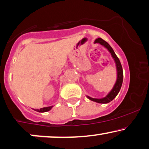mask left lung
Returning <instances> with one entry per match:
<instances>
[{
  "label": "left lung",
  "instance_id": "obj_1",
  "mask_svg": "<svg viewBox=\"0 0 149 149\" xmlns=\"http://www.w3.org/2000/svg\"><path fill=\"white\" fill-rule=\"evenodd\" d=\"M95 43H100L101 45H103L106 47V48L108 49V50L109 51L110 53H111L112 56L114 58V61H115V63H116V68H117V81L116 83H115V86H114L113 88L112 89V91L108 93L107 96L104 97V98L102 99H95V98H91L88 96H87L88 98L91 101H93V102L100 103V104H107V103H109L111 102L112 100H114L115 97L117 96V94L119 93V91H120L121 87H122V82H123V70H122V64H121L120 61H119V59L118 57L117 56V55L115 54V52L112 48L111 45L108 44L107 42L103 40L102 38H97L95 41Z\"/></svg>",
  "mask_w": 149,
  "mask_h": 149
}]
</instances>
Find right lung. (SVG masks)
Returning a JSON list of instances; mask_svg holds the SVG:
<instances>
[{
  "label": "right lung",
  "instance_id": "obj_1",
  "mask_svg": "<svg viewBox=\"0 0 149 149\" xmlns=\"http://www.w3.org/2000/svg\"><path fill=\"white\" fill-rule=\"evenodd\" d=\"M52 108V106H49V107H45L40 108V109H34V111L39 112V113H45V112L49 111V110H51V108Z\"/></svg>",
  "mask_w": 149,
  "mask_h": 149
}]
</instances>
